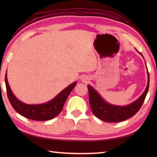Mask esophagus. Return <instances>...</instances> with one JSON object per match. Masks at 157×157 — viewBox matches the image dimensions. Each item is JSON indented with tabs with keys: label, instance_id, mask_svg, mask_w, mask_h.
Returning a JSON list of instances; mask_svg holds the SVG:
<instances>
[{
	"label": "esophagus",
	"instance_id": "1",
	"mask_svg": "<svg viewBox=\"0 0 157 157\" xmlns=\"http://www.w3.org/2000/svg\"><path fill=\"white\" fill-rule=\"evenodd\" d=\"M82 81L83 82L86 83V82H88L89 81V79H88V77H86V76L85 77H83V78H82Z\"/></svg>",
	"mask_w": 157,
	"mask_h": 157
}]
</instances>
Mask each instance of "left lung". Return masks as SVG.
Instances as JSON below:
<instances>
[{
    "label": "left lung",
    "mask_w": 157,
    "mask_h": 157,
    "mask_svg": "<svg viewBox=\"0 0 157 157\" xmlns=\"http://www.w3.org/2000/svg\"><path fill=\"white\" fill-rule=\"evenodd\" d=\"M147 73L148 84L145 91L136 101L127 106H117L109 104L91 86L88 85L89 102L93 114L104 121L115 123L124 121L135 115L142 106L148 91L150 77L148 71Z\"/></svg>",
    "instance_id": "1"
}]
</instances>
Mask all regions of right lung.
Here are the masks:
<instances>
[{"label":"right lung","instance_id":"add662e5","mask_svg":"<svg viewBox=\"0 0 157 157\" xmlns=\"http://www.w3.org/2000/svg\"><path fill=\"white\" fill-rule=\"evenodd\" d=\"M76 84V82L72 83L47 102L40 105H28L20 101L13 94L9 85L6 73L5 75L6 94L13 108L24 117L36 121H47L57 116L61 112L67 98Z\"/></svg>","mask_w":157,"mask_h":157}]
</instances>
